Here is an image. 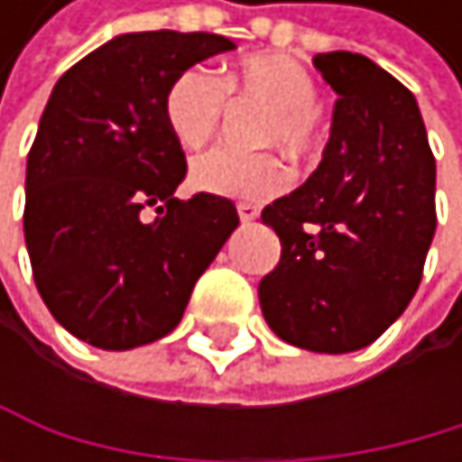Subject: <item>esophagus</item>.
<instances>
[{"instance_id":"1","label":"esophagus","mask_w":462,"mask_h":462,"mask_svg":"<svg viewBox=\"0 0 462 462\" xmlns=\"http://www.w3.org/2000/svg\"><path fill=\"white\" fill-rule=\"evenodd\" d=\"M257 213H260V210H257L254 205H246V202H241V205H238V216H241V221H244V224H252V221L257 218Z\"/></svg>"}]
</instances>
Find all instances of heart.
<instances>
[{
  "instance_id": "heart-1",
  "label": "heart",
  "mask_w": 462,
  "mask_h": 462,
  "mask_svg": "<svg viewBox=\"0 0 462 462\" xmlns=\"http://www.w3.org/2000/svg\"><path fill=\"white\" fill-rule=\"evenodd\" d=\"M224 94L265 107L257 141L277 143L293 157L308 154L319 138V85L313 74L288 55H252L218 79L205 69L182 71L166 91L163 113L174 141L185 149L205 146L221 124ZM190 185L233 199H265L285 185V169L269 152L241 154L210 149L190 163Z\"/></svg>"
}]
</instances>
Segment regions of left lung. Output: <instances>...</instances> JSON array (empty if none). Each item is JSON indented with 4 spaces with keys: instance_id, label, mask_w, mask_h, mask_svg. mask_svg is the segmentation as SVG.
I'll list each match as a JSON object with an SVG mask.
<instances>
[{
    "instance_id": "1",
    "label": "left lung",
    "mask_w": 462,
    "mask_h": 462,
    "mask_svg": "<svg viewBox=\"0 0 462 462\" xmlns=\"http://www.w3.org/2000/svg\"><path fill=\"white\" fill-rule=\"evenodd\" d=\"M338 99L319 169L263 210L282 254L260 280L277 338L321 355L374 344L421 282L435 236V157L416 97L352 51L313 58Z\"/></svg>"
}]
</instances>
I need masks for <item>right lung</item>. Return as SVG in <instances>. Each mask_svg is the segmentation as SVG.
Listing matches in <instances>:
<instances>
[{"instance_id": "obj_1", "label": "right lung", "mask_w": 462, "mask_h": 462, "mask_svg": "<svg viewBox=\"0 0 462 462\" xmlns=\"http://www.w3.org/2000/svg\"><path fill=\"white\" fill-rule=\"evenodd\" d=\"M233 49L213 32H124L51 88L27 154L24 241L43 305L79 341L124 352L169 335L238 226L224 197H174L185 154L163 113L182 71Z\"/></svg>"}]
</instances>
